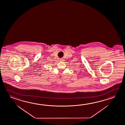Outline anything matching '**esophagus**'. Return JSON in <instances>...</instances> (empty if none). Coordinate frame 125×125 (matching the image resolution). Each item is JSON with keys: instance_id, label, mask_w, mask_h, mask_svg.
Masks as SVG:
<instances>
[{"instance_id": "obj_1", "label": "esophagus", "mask_w": 125, "mask_h": 125, "mask_svg": "<svg viewBox=\"0 0 125 125\" xmlns=\"http://www.w3.org/2000/svg\"><path fill=\"white\" fill-rule=\"evenodd\" d=\"M63 61H64V60H63V59H62L60 60V61H61V62H63Z\"/></svg>"}]
</instances>
